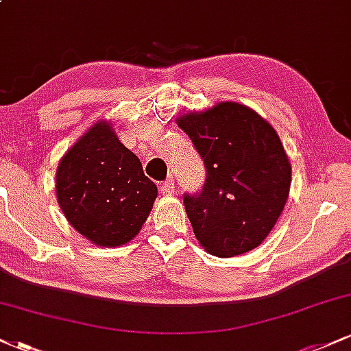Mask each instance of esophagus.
Segmentation results:
<instances>
[{"label":"esophagus","instance_id":"1","mask_svg":"<svg viewBox=\"0 0 351 351\" xmlns=\"http://www.w3.org/2000/svg\"><path fill=\"white\" fill-rule=\"evenodd\" d=\"M173 189H175V181L173 180H167L160 184V191L165 193V195H171Z\"/></svg>","mask_w":351,"mask_h":351}]
</instances>
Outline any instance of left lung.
I'll use <instances>...</instances> for the list:
<instances>
[{
  "label": "left lung",
  "mask_w": 351,
  "mask_h": 351,
  "mask_svg": "<svg viewBox=\"0 0 351 351\" xmlns=\"http://www.w3.org/2000/svg\"><path fill=\"white\" fill-rule=\"evenodd\" d=\"M206 167L203 191L184 208L204 251L234 257L269 236L291 191L292 167L276 128L239 102L180 115Z\"/></svg>",
  "instance_id": "obj_1"
}]
</instances>
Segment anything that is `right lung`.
I'll list each match as a JSON object with an SVG mask.
<instances>
[{
	"instance_id": "obj_1",
	"label": "right lung",
	"mask_w": 351,
	"mask_h": 351,
	"mask_svg": "<svg viewBox=\"0 0 351 351\" xmlns=\"http://www.w3.org/2000/svg\"><path fill=\"white\" fill-rule=\"evenodd\" d=\"M158 188L138 156L99 120L60 158L56 196L79 234L104 247L130 243L150 215Z\"/></svg>"
}]
</instances>
